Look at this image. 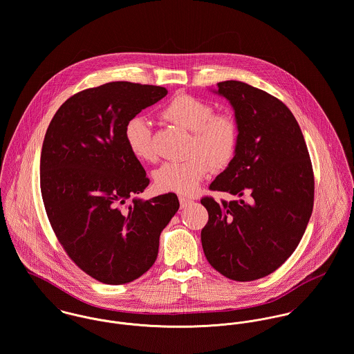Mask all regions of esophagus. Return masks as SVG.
Segmentation results:
<instances>
[{"instance_id": "1", "label": "esophagus", "mask_w": 354, "mask_h": 354, "mask_svg": "<svg viewBox=\"0 0 354 354\" xmlns=\"http://www.w3.org/2000/svg\"><path fill=\"white\" fill-rule=\"evenodd\" d=\"M179 202H180V206H182V207H186V206L190 205L193 201H192L190 198H187V196H179Z\"/></svg>"}]
</instances>
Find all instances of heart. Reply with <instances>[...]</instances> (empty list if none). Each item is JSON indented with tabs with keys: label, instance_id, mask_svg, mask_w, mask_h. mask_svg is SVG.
I'll use <instances>...</instances> for the list:
<instances>
[{
	"label": "heart",
	"instance_id": "b5f03b06",
	"mask_svg": "<svg viewBox=\"0 0 354 354\" xmlns=\"http://www.w3.org/2000/svg\"><path fill=\"white\" fill-rule=\"evenodd\" d=\"M160 118L190 131V158L164 162L155 171L153 182L160 192L192 194L210 174L212 167L224 168L235 158L240 129L232 113H214L209 102L189 93H176L160 110ZM123 137L137 160L151 162L156 158L152 131L144 119H130L124 124Z\"/></svg>",
	"mask_w": 354,
	"mask_h": 354
}]
</instances>
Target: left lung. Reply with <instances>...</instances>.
Wrapping results in <instances>:
<instances>
[{
    "instance_id": "8db88e82",
    "label": "left lung",
    "mask_w": 354,
    "mask_h": 354,
    "mask_svg": "<svg viewBox=\"0 0 354 354\" xmlns=\"http://www.w3.org/2000/svg\"><path fill=\"white\" fill-rule=\"evenodd\" d=\"M239 122L235 158L209 186L248 201L201 198L207 262L235 281L275 272L296 250L314 207V169L301 129L273 95L241 81L218 82Z\"/></svg>"
}]
</instances>
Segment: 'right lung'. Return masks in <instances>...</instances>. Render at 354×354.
Listing matches in <instances>:
<instances>
[{
	"mask_svg": "<svg viewBox=\"0 0 354 354\" xmlns=\"http://www.w3.org/2000/svg\"><path fill=\"white\" fill-rule=\"evenodd\" d=\"M167 92L129 81L80 91L58 109L44 136L40 193L50 225L68 257L103 283L147 273L161 231L179 209L174 193L126 203L149 179L126 147L124 124Z\"/></svg>",
	"mask_w": 354,
	"mask_h": 354,
	"instance_id": "add662e5",
	"label": "right lung"
}]
</instances>
